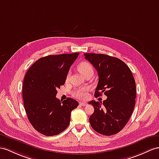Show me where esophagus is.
Instances as JSON below:
<instances>
[{
    "label": "esophagus",
    "instance_id": "1",
    "mask_svg": "<svg viewBox=\"0 0 159 159\" xmlns=\"http://www.w3.org/2000/svg\"><path fill=\"white\" fill-rule=\"evenodd\" d=\"M80 104L81 106H84V107L87 106V103H86V102H81L80 103Z\"/></svg>",
    "mask_w": 159,
    "mask_h": 159
}]
</instances>
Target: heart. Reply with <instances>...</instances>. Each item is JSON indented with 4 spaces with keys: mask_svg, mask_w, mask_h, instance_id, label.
<instances>
[{
    "mask_svg": "<svg viewBox=\"0 0 159 159\" xmlns=\"http://www.w3.org/2000/svg\"><path fill=\"white\" fill-rule=\"evenodd\" d=\"M77 70H78L83 75H85V73L90 71H93V67L92 65L88 63L87 61H83L77 65ZM69 74L67 75V79L69 78ZM88 91L89 88L88 87H84L82 88H78L76 89L73 92V95L75 97L80 99H85L88 96Z\"/></svg>",
    "mask_w": 159,
    "mask_h": 159,
    "instance_id": "heart-1",
    "label": "heart"
}]
</instances>
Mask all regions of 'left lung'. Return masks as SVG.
I'll return each instance as SVG.
<instances>
[{
	"mask_svg": "<svg viewBox=\"0 0 159 159\" xmlns=\"http://www.w3.org/2000/svg\"><path fill=\"white\" fill-rule=\"evenodd\" d=\"M87 59L96 69L99 77L95 96L104 93L107 98L102 104L95 100L89 104L94 112L89 121L98 133L112 135L119 133L128 122L135 104L136 88L130 69L117 58L102 54L84 53Z\"/></svg>",
	"mask_w": 159,
	"mask_h": 159,
	"instance_id": "obj_1",
	"label": "left lung"
}]
</instances>
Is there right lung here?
Instances as JSON below:
<instances>
[{"instance_id":"obj_1","label":"right lung","mask_w":159,"mask_h":159,"mask_svg":"<svg viewBox=\"0 0 159 159\" xmlns=\"http://www.w3.org/2000/svg\"><path fill=\"white\" fill-rule=\"evenodd\" d=\"M79 52L40 58L27 71L22 96L27 116L34 128L47 136L59 134L68 127L71 111L79 105L68 98H56L57 88L64 85Z\"/></svg>"}]
</instances>
